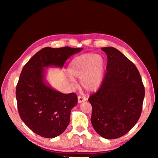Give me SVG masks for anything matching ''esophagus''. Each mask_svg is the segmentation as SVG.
Masks as SVG:
<instances>
[{
	"mask_svg": "<svg viewBox=\"0 0 158 158\" xmlns=\"http://www.w3.org/2000/svg\"><path fill=\"white\" fill-rule=\"evenodd\" d=\"M86 98L83 96V95H78V103H82V102H84L85 101H86Z\"/></svg>",
	"mask_w": 158,
	"mask_h": 158,
	"instance_id": "34e87169",
	"label": "esophagus"
}]
</instances>
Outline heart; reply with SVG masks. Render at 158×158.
<instances>
[{
  "label": "heart",
  "mask_w": 158,
  "mask_h": 158,
  "mask_svg": "<svg viewBox=\"0 0 158 158\" xmlns=\"http://www.w3.org/2000/svg\"><path fill=\"white\" fill-rule=\"evenodd\" d=\"M104 69L102 56L86 53L76 58L70 64L68 73L70 80L80 79V84L88 91L96 89L101 83Z\"/></svg>",
  "instance_id": "1"
}]
</instances>
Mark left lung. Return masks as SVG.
<instances>
[{
	"mask_svg": "<svg viewBox=\"0 0 158 158\" xmlns=\"http://www.w3.org/2000/svg\"><path fill=\"white\" fill-rule=\"evenodd\" d=\"M107 57V71L96 92L89 96L91 123L107 139L121 137L136 125L142 113L145 89L132 61L112 47L102 48Z\"/></svg>",
	"mask_w": 158,
	"mask_h": 158,
	"instance_id": "left-lung-1",
	"label": "left lung"
}]
</instances>
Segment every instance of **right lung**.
<instances>
[{"label": "right lung", "instance_id": "add662e5", "mask_svg": "<svg viewBox=\"0 0 158 158\" xmlns=\"http://www.w3.org/2000/svg\"><path fill=\"white\" fill-rule=\"evenodd\" d=\"M81 50L70 47H45L23 66L16 89L18 113L37 135L48 138L61 135L70 123L71 109L78 103L75 93H60L44 82V68L63 67L66 59Z\"/></svg>", "mask_w": 158, "mask_h": 158}]
</instances>
